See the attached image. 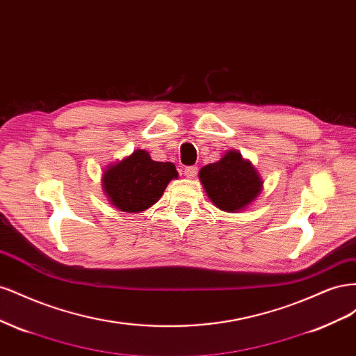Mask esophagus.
I'll return each instance as SVG.
<instances>
[{
    "label": "esophagus",
    "mask_w": 356,
    "mask_h": 356,
    "mask_svg": "<svg viewBox=\"0 0 356 356\" xmlns=\"http://www.w3.org/2000/svg\"><path fill=\"white\" fill-rule=\"evenodd\" d=\"M184 174H186V177H188V178H195V177L197 175V166H187V168L184 169Z\"/></svg>",
    "instance_id": "esophagus-1"
}]
</instances>
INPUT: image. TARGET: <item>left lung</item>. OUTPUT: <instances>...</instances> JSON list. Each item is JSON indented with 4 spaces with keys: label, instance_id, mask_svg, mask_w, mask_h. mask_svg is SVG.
<instances>
[{
    "label": "left lung",
    "instance_id": "obj_1",
    "mask_svg": "<svg viewBox=\"0 0 356 356\" xmlns=\"http://www.w3.org/2000/svg\"><path fill=\"white\" fill-rule=\"evenodd\" d=\"M199 178L209 199L227 212L245 208L260 195L263 186L255 168L238 152H229L221 160L202 168Z\"/></svg>",
    "mask_w": 356,
    "mask_h": 356
}]
</instances>
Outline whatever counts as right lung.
Masks as SVG:
<instances>
[{
    "label": "right lung",
    "instance_id": "1",
    "mask_svg": "<svg viewBox=\"0 0 356 356\" xmlns=\"http://www.w3.org/2000/svg\"><path fill=\"white\" fill-rule=\"evenodd\" d=\"M178 172L174 163L154 161L144 149L105 170L102 184L110 202L124 212L144 211L154 204Z\"/></svg>",
    "mask_w": 356,
    "mask_h": 356
}]
</instances>
